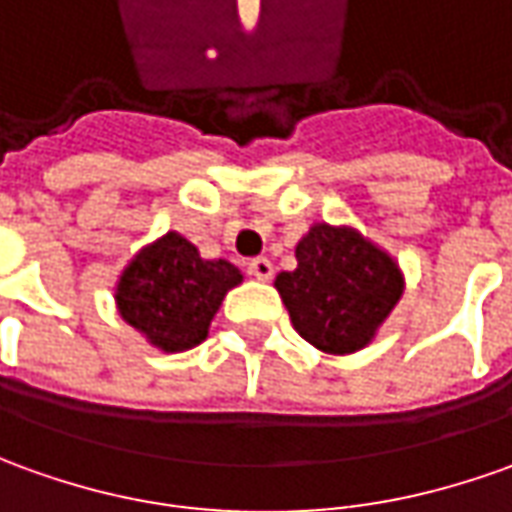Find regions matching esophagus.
Listing matches in <instances>:
<instances>
[{"instance_id":"34e87169","label":"esophagus","mask_w":512,"mask_h":512,"mask_svg":"<svg viewBox=\"0 0 512 512\" xmlns=\"http://www.w3.org/2000/svg\"><path fill=\"white\" fill-rule=\"evenodd\" d=\"M249 274L257 277V280H271V274H274V263H271L269 257H255V260L249 263Z\"/></svg>"}]
</instances>
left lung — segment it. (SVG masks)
<instances>
[{"label":"left lung","instance_id":"1","mask_svg":"<svg viewBox=\"0 0 512 512\" xmlns=\"http://www.w3.org/2000/svg\"><path fill=\"white\" fill-rule=\"evenodd\" d=\"M294 255L297 269L274 280L294 330L330 356L364 350L403 297L398 260L356 227L325 221L311 224Z\"/></svg>","mask_w":512,"mask_h":512}]
</instances>
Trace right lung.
Wrapping results in <instances>:
<instances>
[{"label": "right lung", "instance_id": "obj_1", "mask_svg": "<svg viewBox=\"0 0 512 512\" xmlns=\"http://www.w3.org/2000/svg\"><path fill=\"white\" fill-rule=\"evenodd\" d=\"M241 283L238 266L201 257L196 243L170 229L125 263L114 283V305L151 347L184 353L210 336L221 302Z\"/></svg>", "mask_w": 512, "mask_h": 512}]
</instances>
